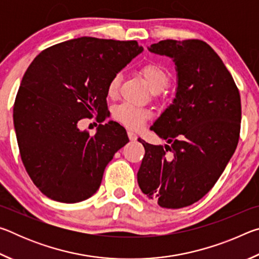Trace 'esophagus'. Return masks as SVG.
Segmentation results:
<instances>
[{"instance_id":"34e87169","label":"esophagus","mask_w":259,"mask_h":259,"mask_svg":"<svg viewBox=\"0 0 259 259\" xmlns=\"http://www.w3.org/2000/svg\"><path fill=\"white\" fill-rule=\"evenodd\" d=\"M128 137L130 140H137V138H138L137 135H136L134 131H131V130L128 131Z\"/></svg>"}]
</instances>
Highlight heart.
<instances>
[{
	"instance_id": "1",
	"label": "heart",
	"mask_w": 259,
	"mask_h": 259,
	"mask_svg": "<svg viewBox=\"0 0 259 259\" xmlns=\"http://www.w3.org/2000/svg\"><path fill=\"white\" fill-rule=\"evenodd\" d=\"M139 73L147 85L150 87L152 93L157 94L163 91L169 85L170 76L169 73L156 63H148L143 65L139 69ZM121 76L120 74L113 75L107 83V95L109 97H115L119 91ZM113 117L117 122H120L125 126L131 129L142 128L144 123L151 117V112L146 108L135 106L128 103L117 105L113 109Z\"/></svg>"
}]
</instances>
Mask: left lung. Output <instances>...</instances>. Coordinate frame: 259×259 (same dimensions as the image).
I'll return each instance as SVG.
<instances>
[{"instance_id": "1", "label": "left lung", "mask_w": 259, "mask_h": 259, "mask_svg": "<svg viewBox=\"0 0 259 259\" xmlns=\"http://www.w3.org/2000/svg\"><path fill=\"white\" fill-rule=\"evenodd\" d=\"M148 50L172 58L177 89L172 104L151 126L169 145L138 139L145 155L137 181L144 194L160 207L178 209L203 198L234 154L240 94L223 60L203 41L164 40Z\"/></svg>"}]
</instances>
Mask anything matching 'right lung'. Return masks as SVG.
Listing matches in <instances>:
<instances>
[{"instance_id":"obj_1","label":"right lung","mask_w":259,"mask_h":259,"mask_svg":"<svg viewBox=\"0 0 259 259\" xmlns=\"http://www.w3.org/2000/svg\"><path fill=\"white\" fill-rule=\"evenodd\" d=\"M144 49L137 41L83 36L43 50L21 80L14 123L21 160L43 194L64 203L93 196L104 170L129 142L109 121L90 136L77 122L107 111V83Z\"/></svg>"}]
</instances>
